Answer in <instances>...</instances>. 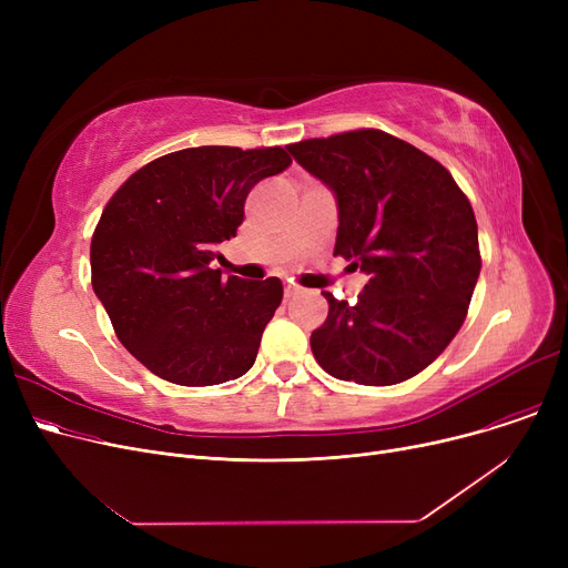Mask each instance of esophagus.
<instances>
[{
	"label": "esophagus",
	"mask_w": 568,
	"mask_h": 568,
	"mask_svg": "<svg viewBox=\"0 0 568 568\" xmlns=\"http://www.w3.org/2000/svg\"><path fill=\"white\" fill-rule=\"evenodd\" d=\"M300 292H302L300 285H294V283L285 285V296H287V300H290V296H294V294H300Z\"/></svg>",
	"instance_id": "esophagus-1"
}]
</instances>
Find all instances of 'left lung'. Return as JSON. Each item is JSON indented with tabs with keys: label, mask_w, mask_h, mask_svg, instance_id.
I'll list each match as a JSON object with an SVG mask.
<instances>
[{
	"label": "left lung",
	"mask_w": 568,
	"mask_h": 568,
	"mask_svg": "<svg viewBox=\"0 0 568 568\" xmlns=\"http://www.w3.org/2000/svg\"><path fill=\"white\" fill-rule=\"evenodd\" d=\"M287 149L336 193L334 255L371 276L352 306L322 292L329 315L311 334L315 362L366 386L422 373L458 334L481 272L467 195L439 161L379 129Z\"/></svg>",
	"instance_id": "left-lung-1"
}]
</instances>
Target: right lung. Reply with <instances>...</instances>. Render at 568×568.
<instances>
[{
  "mask_svg": "<svg viewBox=\"0 0 568 568\" xmlns=\"http://www.w3.org/2000/svg\"><path fill=\"white\" fill-rule=\"evenodd\" d=\"M292 163L283 146H191L142 165L108 200L89 246L112 329L154 375L182 386L242 377L283 302L278 278H221L219 244L244 202Z\"/></svg>",
  "mask_w": 568,
  "mask_h": 568,
  "instance_id": "right-lung-1",
  "label": "right lung"
}]
</instances>
